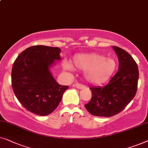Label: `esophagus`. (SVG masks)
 Instances as JSON below:
<instances>
[{"label": "esophagus", "mask_w": 148, "mask_h": 148, "mask_svg": "<svg viewBox=\"0 0 148 148\" xmlns=\"http://www.w3.org/2000/svg\"><path fill=\"white\" fill-rule=\"evenodd\" d=\"M73 86L74 87H76V88H78V89H82V88H84V87H85L84 85L81 84H80V83H76V84H75L73 85Z\"/></svg>", "instance_id": "1"}]
</instances>
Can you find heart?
Segmentation results:
<instances>
[{
    "label": "heart",
    "instance_id": "b5f03b06",
    "mask_svg": "<svg viewBox=\"0 0 148 148\" xmlns=\"http://www.w3.org/2000/svg\"><path fill=\"white\" fill-rule=\"evenodd\" d=\"M73 66L84 70V78L88 82L99 84L105 82L116 71V63L111 58L95 53L78 54L74 56ZM70 68V66H66Z\"/></svg>",
    "mask_w": 148,
    "mask_h": 148
}]
</instances>
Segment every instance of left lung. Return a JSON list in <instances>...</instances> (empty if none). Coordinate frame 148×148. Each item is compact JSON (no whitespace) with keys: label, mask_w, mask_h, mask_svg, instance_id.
I'll list each match as a JSON object with an SVG mask.
<instances>
[{"label":"left lung","mask_w":148,"mask_h":148,"mask_svg":"<svg viewBox=\"0 0 148 148\" xmlns=\"http://www.w3.org/2000/svg\"><path fill=\"white\" fill-rule=\"evenodd\" d=\"M119 58V70L105 86L90 88L92 98L84 105L91 115L109 117L124 109L136 94L139 78L137 64L128 52L113 46Z\"/></svg>","instance_id":"left-lung-1"}]
</instances>
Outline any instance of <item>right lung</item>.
Returning <instances> with one entry per match:
<instances>
[{"instance_id":"right-lung-1","label":"right lung","mask_w":148,"mask_h":148,"mask_svg":"<svg viewBox=\"0 0 148 148\" xmlns=\"http://www.w3.org/2000/svg\"><path fill=\"white\" fill-rule=\"evenodd\" d=\"M59 47L34 45L22 51L14 62L11 84L18 101L27 111L45 116L58 107L68 86L58 84L49 68L59 60Z\"/></svg>"}]
</instances>
